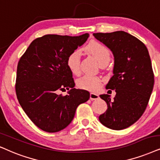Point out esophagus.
Here are the masks:
<instances>
[{
  "label": "esophagus",
  "mask_w": 160,
  "mask_h": 160,
  "mask_svg": "<svg viewBox=\"0 0 160 160\" xmlns=\"http://www.w3.org/2000/svg\"><path fill=\"white\" fill-rule=\"evenodd\" d=\"M98 98H99V95L98 94H95V93H91L90 94V99L92 100H98Z\"/></svg>",
  "instance_id": "esophagus-1"
}]
</instances>
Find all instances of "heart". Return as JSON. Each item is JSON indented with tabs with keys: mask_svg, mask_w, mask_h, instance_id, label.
<instances>
[{
	"mask_svg": "<svg viewBox=\"0 0 160 160\" xmlns=\"http://www.w3.org/2000/svg\"><path fill=\"white\" fill-rule=\"evenodd\" d=\"M83 50L88 54H92L100 65L105 62H108L110 60V52L108 48L99 42H91L86 47L83 48ZM80 60H81L80 50L76 49L68 54L66 59V65L72 73L74 74L79 73L80 68ZM101 82H102L101 80L98 77L86 74L78 79L77 84L79 88L94 92L100 88Z\"/></svg>",
	"mask_w": 160,
	"mask_h": 160,
	"instance_id": "b5f03b06",
	"label": "heart"
}]
</instances>
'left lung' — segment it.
<instances>
[{
	"label": "left lung",
	"instance_id": "8db88e82",
	"mask_svg": "<svg viewBox=\"0 0 160 160\" xmlns=\"http://www.w3.org/2000/svg\"><path fill=\"white\" fill-rule=\"evenodd\" d=\"M94 38L110 48L114 58L113 76L106 88L116 95L101 94L108 109L99 117L107 128L122 130L136 122L146 109L152 93L154 75L145 44L123 31L94 33Z\"/></svg>",
	"mask_w": 160,
	"mask_h": 160
}]
</instances>
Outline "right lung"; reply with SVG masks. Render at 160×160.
Here are the masks:
<instances>
[{
    "label": "right lung",
    "instance_id": "right-lung-1",
    "mask_svg": "<svg viewBox=\"0 0 160 160\" xmlns=\"http://www.w3.org/2000/svg\"><path fill=\"white\" fill-rule=\"evenodd\" d=\"M88 36L46 35L36 38L18 62V102L32 122L44 131L54 133L67 127L78 106L90 98L87 91L74 88L72 73L66 65L68 54ZM66 89L70 90L67 95L57 94Z\"/></svg>",
    "mask_w": 160,
    "mask_h": 160
}]
</instances>
